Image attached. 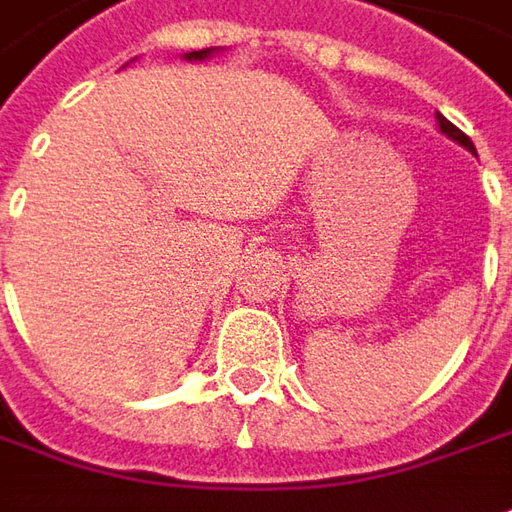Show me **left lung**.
<instances>
[{"instance_id": "1", "label": "left lung", "mask_w": 512, "mask_h": 512, "mask_svg": "<svg viewBox=\"0 0 512 512\" xmlns=\"http://www.w3.org/2000/svg\"><path fill=\"white\" fill-rule=\"evenodd\" d=\"M437 128H440V134H446L448 139H454L457 145H462V148H465L468 154H474V156H476L474 142H471V139L465 137V134H462V131H460V128H457V125L448 123V120H446V117H443V114H440V111H437Z\"/></svg>"}]
</instances>
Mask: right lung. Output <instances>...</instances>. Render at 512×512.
Wrapping results in <instances>:
<instances>
[{"label":"right lung","instance_id":"1","mask_svg":"<svg viewBox=\"0 0 512 512\" xmlns=\"http://www.w3.org/2000/svg\"><path fill=\"white\" fill-rule=\"evenodd\" d=\"M212 52H218L215 47H207V50H196V52H184V61H207Z\"/></svg>","mask_w":512,"mask_h":512}]
</instances>
